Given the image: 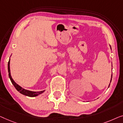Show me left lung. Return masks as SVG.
Listing matches in <instances>:
<instances>
[{
  "mask_svg": "<svg viewBox=\"0 0 123 123\" xmlns=\"http://www.w3.org/2000/svg\"><path fill=\"white\" fill-rule=\"evenodd\" d=\"M111 77H112V76H111Z\"/></svg>",
  "mask_w": 123,
  "mask_h": 123,
  "instance_id": "8db88e82",
  "label": "left lung"
}]
</instances>
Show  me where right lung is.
I'll use <instances>...</instances> for the list:
<instances>
[{"mask_svg": "<svg viewBox=\"0 0 123 123\" xmlns=\"http://www.w3.org/2000/svg\"><path fill=\"white\" fill-rule=\"evenodd\" d=\"M8 72H9V79L11 81V82L12 83V84L14 86L15 89H17V90L19 91L20 93H21L22 94L25 95V96H28L29 97H34L38 95L42 94L44 91H37V92H34V91H29V90H25L22 88V87H20V86H19L18 84H16L13 79L12 78L11 75H10V60H9V62H8Z\"/></svg>", "mask_w": 123, "mask_h": 123, "instance_id": "right-lung-1", "label": "right lung"}]
</instances>
